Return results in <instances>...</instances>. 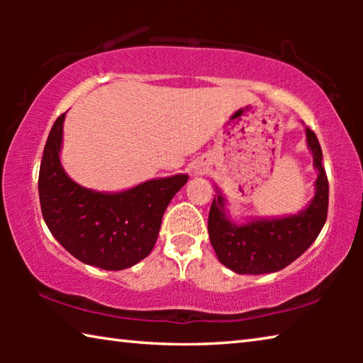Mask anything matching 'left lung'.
<instances>
[{
    "label": "left lung",
    "instance_id": "obj_1",
    "mask_svg": "<svg viewBox=\"0 0 363 363\" xmlns=\"http://www.w3.org/2000/svg\"><path fill=\"white\" fill-rule=\"evenodd\" d=\"M307 145L318 171L315 195L298 214L279 219H256L237 225L227 218L223 195L213 199L208 232L218 259L237 274H270L285 269L315 242L328 213V179L322 167V149L315 133L306 128Z\"/></svg>",
    "mask_w": 363,
    "mask_h": 363
}]
</instances>
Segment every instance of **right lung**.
<instances>
[{
	"label": "right lung",
	"mask_w": 363,
	"mask_h": 363,
	"mask_svg": "<svg viewBox=\"0 0 363 363\" xmlns=\"http://www.w3.org/2000/svg\"><path fill=\"white\" fill-rule=\"evenodd\" d=\"M65 113L49 133L38 176L41 213L54 238L84 264L128 269L150 255L164 210L187 182V174L160 177L125 192L82 187L60 164Z\"/></svg>",
	"instance_id": "1"
}]
</instances>
